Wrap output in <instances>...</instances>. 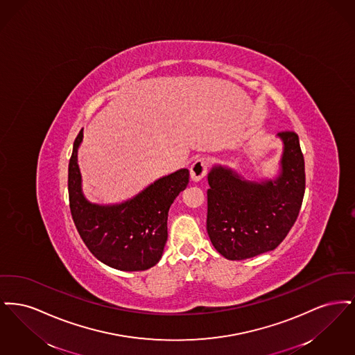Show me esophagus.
Returning <instances> with one entry per match:
<instances>
[{
  "label": "esophagus",
  "instance_id": "esophagus-1",
  "mask_svg": "<svg viewBox=\"0 0 355 355\" xmlns=\"http://www.w3.org/2000/svg\"><path fill=\"white\" fill-rule=\"evenodd\" d=\"M207 171V161L205 158H198L190 166V177L194 182H200Z\"/></svg>",
  "mask_w": 355,
  "mask_h": 355
}]
</instances>
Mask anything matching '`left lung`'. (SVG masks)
<instances>
[{"mask_svg": "<svg viewBox=\"0 0 355 355\" xmlns=\"http://www.w3.org/2000/svg\"><path fill=\"white\" fill-rule=\"evenodd\" d=\"M281 169L275 180L246 181L216 165L207 174V234L216 250L241 261L274 250L300 214L304 194V159L300 138L281 132Z\"/></svg>", "mask_w": 355, "mask_h": 355, "instance_id": "8db88e82", "label": "left lung"}]
</instances>
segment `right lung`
I'll return each mask as SVG.
<instances>
[{
  "label": "right lung",
  "mask_w": 355,
  "mask_h": 355,
  "mask_svg": "<svg viewBox=\"0 0 355 355\" xmlns=\"http://www.w3.org/2000/svg\"><path fill=\"white\" fill-rule=\"evenodd\" d=\"M83 137L81 130L69 161V203L74 225L90 253L102 263L117 270H148L162 257L170 206L189 184V170H177L154 181L125 202H89L77 162Z\"/></svg>",
  "instance_id": "add662e5"
}]
</instances>
